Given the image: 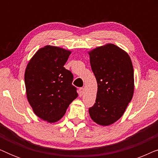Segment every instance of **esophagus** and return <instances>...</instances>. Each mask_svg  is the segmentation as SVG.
<instances>
[{
	"label": "esophagus",
	"instance_id": "34e87169",
	"mask_svg": "<svg viewBox=\"0 0 158 158\" xmlns=\"http://www.w3.org/2000/svg\"><path fill=\"white\" fill-rule=\"evenodd\" d=\"M83 92H84V88H80V89H79V90H78L79 96H83Z\"/></svg>",
	"mask_w": 158,
	"mask_h": 158
}]
</instances>
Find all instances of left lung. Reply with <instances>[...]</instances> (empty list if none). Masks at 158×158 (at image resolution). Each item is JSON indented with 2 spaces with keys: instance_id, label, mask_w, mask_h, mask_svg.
Masks as SVG:
<instances>
[{
  "instance_id": "left-lung-1",
  "label": "left lung",
  "mask_w": 158,
  "mask_h": 158,
  "mask_svg": "<svg viewBox=\"0 0 158 158\" xmlns=\"http://www.w3.org/2000/svg\"><path fill=\"white\" fill-rule=\"evenodd\" d=\"M98 84L96 103L89 114L98 124L108 126L122 117L134 94V69L128 54L112 44L89 52Z\"/></svg>"
}]
</instances>
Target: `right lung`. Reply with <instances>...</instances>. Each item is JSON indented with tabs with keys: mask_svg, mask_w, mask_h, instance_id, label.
Returning <instances> with one entry per match:
<instances>
[{
	"mask_svg": "<svg viewBox=\"0 0 158 158\" xmlns=\"http://www.w3.org/2000/svg\"><path fill=\"white\" fill-rule=\"evenodd\" d=\"M70 53L47 45L36 52L26 68L28 101L34 114L49 123L60 120L77 97L73 73L64 68Z\"/></svg>",
	"mask_w": 158,
	"mask_h": 158,
	"instance_id": "obj_1",
	"label": "right lung"
}]
</instances>
